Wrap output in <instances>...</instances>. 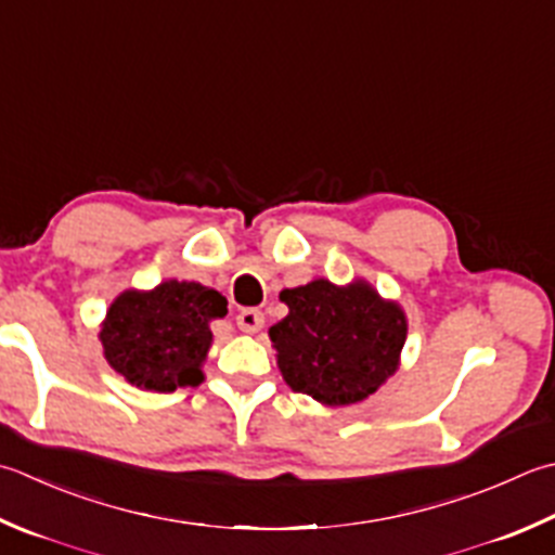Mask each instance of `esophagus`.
Returning <instances> with one entry per match:
<instances>
[{
	"instance_id": "34e87169",
	"label": "esophagus",
	"mask_w": 555,
	"mask_h": 555,
	"mask_svg": "<svg viewBox=\"0 0 555 555\" xmlns=\"http://www.w3.org/2000/svg\"><path fill=\"white\" fill-rule=\"evenodd\" d=\"M235 322H237V330H241V332L255 334V332H259V330L264 327V314L259 312V310H255V308H247V310H243L241 314H237Z\"/></svg>"
}]
</instances>
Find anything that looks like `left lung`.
<instances>
[{"label": "left lung", "instance_id": "8db88e82", "mask_svg": "<svg viewBox=\"0 0 555 555\" xmlns=\"http://www.w3.org/2000/svg\"><path fill=\"white\" fill-rule=\"evenodd\" d=\"M279 298L288 314L269 336L293 392L327 406H349L395 375L406 341V318L371 284L334 286L318 279L281 291Z\"/></svg>", "mask_w": 555, "mask_h": 555}]
</instances>
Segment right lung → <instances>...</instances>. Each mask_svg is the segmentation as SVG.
Listing matches in <instances>:
<instances>
[{"label":"right lung","instance_id":"obj_1","mask_svg":"<svg viewBox=\"0 0 555 555\" xmlns=\"http://www.w3.org/2000/svg\"><path fill=\"white\" fill-rule=\"evenodd\" d=\"M219 291L194 281H163L154 291H125L105 314L103 353L129 385L149 392L197 387L214 334L228 312Z\"/></svg>","mask_w":555,"mask_h":555}]
</instances>
